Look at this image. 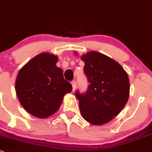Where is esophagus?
<instances>
[{"instance_id":"obj_1","label":"esophagus","mask_w":152,"mask_h":152,"mask_svg":"<svg viewBox=\"0 0 152 152\" xmlns=\"http://www.w3.org/2000/svg\"><path fill=\"white\" fill-rule=\"evenodd\" d=\"M72 90L75 91L76 88V81L75 80H72Z\"/></svg>"}]
</instances>
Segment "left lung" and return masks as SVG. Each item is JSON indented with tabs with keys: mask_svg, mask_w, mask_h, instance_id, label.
<instances>
[{
	"mask_svg": "<svg viewBox=\"0 0 152 152\" xmlns=\"http://www.w3.org/2000/svg\"><path fill=\"white\" fill-rule=\"evenodd\" d=\"M81 60L90 84L86 93H75L80 113L88 122L104 124L116 116L127 102L129 77L118 62L96 51L87 53Z\"/></svg>",
	"mask_w": 152,
	"mask_h": 152,
	"instance_id": "left-lung-1",
	"label": "left lung"
}]
</instances>
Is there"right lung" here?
<instances>
[{"mask_svg":"<svg viewBox=\"0 0 152 152\" xmlns=\"http://www.w3.org/2000/svg\"><path fill=\"white\" fill-rule=\"evenodd\" d=\"M58 57L42 53L29 61L19 72L15 91L19 101L30 114L40 118L54 114L64 96L72 90L56 66Z\"/></svg>","mask_w":152,"mask_h":152,"instance_id":"1","label":"right lung"}]
</instances>
